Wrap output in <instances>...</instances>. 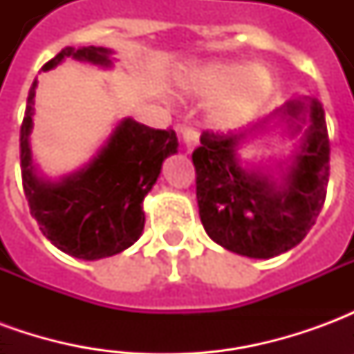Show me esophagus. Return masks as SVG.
Here are the masks:
<instances>
[{
    "mask_svg": "<svg viewBox=\"0 0 354 354\" xmlns=\"http://www.w3.org/2000/svg\"><path fill=\"white\" fill-rule=\"evenodd\" d=\"M180 134H182V142H184V149L187 153H192L193 149L199 144V132L193 127H180Z\"/></svg>",
    "mask_w": 354,
    "mask_h": 354,
    "instance_id": "obj_1",
    "label": "esophagus"
}]
</instances>
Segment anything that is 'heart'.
I'll return each mask as SVG.
<instances>
[{
	"mask_svg": "<svg viewBox=\"0 0 354 354\" xmlns=\"http://www.w3.org/2000/svg\"><path fill=\"white\" fill-rule=\"evenodd\" d=\"M187 96L210 100V119L218 129H237L260 113L273 94L271 73L261 66L235 60H210L184 68L176 77Z\"/></svg>",
	"mask_w": 354,
	"mask_h": 354,
	"instance_id": "b5f03b06",
	"label": "heart"
}]
</instances>
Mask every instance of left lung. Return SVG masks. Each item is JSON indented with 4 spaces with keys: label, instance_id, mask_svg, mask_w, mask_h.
Returning <instances> with one entry per match:
<instances>
[{
    "label": "left lung",
    "instance_id": "left-lung-1",
    "mask_svg": "<svg viewBox=\"0 0 354 354\" xmlns=\"http://www.w3.org/2000/svg\"><path fill=\"white\" fill-rule=\"evenodd\" d=\"M282 124L295 149L274 167L243 165L238 149ZM330 140L322 104L290 100L239 134L205 131L193 151L197 205L208 237L230 252L267 260L288 252L309 233L326 199Z\"/></svg>",
    "mask_w": 354,
    "mask_h": 354
}]
</instances>
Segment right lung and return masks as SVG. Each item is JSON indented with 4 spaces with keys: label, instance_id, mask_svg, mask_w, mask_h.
<instances>
[{
    "label": "right lung",
    "instance_id": "add662e5",
    "mask_svg": "<svg viewBox=\"0 0 354 354\" xmlns=\"http://www.w3.org/2000/svg\"><path fill=\"white\" fill-rule=\"evenodd\" d=\"M111 55L106 47H66L41 70L49 72L66 58L111 68ZM35 88L37 80L20 127L22 185L30 212L43 235L73 258L100 260L123 252L144 231L142 203L161 174L162 161L178 151L176 132L149 129L124 117L85 167L53 182L39 176L30 147Z\"/></svg>",
    "mask_w": 354,
    "mask_h": 354
}]
</instances>
